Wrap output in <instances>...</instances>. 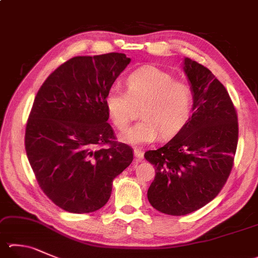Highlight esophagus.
<instances>
[{
	"instance_id": "obj_1",
	"label": "esophagus",
	"mask_w": 258,
	"mask_h": 258,
	"mask_svg": "<svg viewBox=\"0 0 258 258\" xmlns=\"http://www.w3.org/2000/svg\"><path fill=\"white\" fill-rule=\"evenodd\" d=\"M134 157H135V162H140V161H142L144 153L140 149H134Z\"/></svg>"
}]
</instances>
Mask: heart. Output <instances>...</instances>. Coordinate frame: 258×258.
<instances>
[{
  "label": "heart",
  "instance_id": "1",
  "mask_svg": "<svg viewBox=\"0 0 258 258\" xmlns=\"http://www.w3.org/2000/svg\"><path fill=\"white\" fill-rule=\"evenodd\" d=\"M126 92L111 89L105 97V107L111 123L125 130L134 117V105L142 104V119L119 135L121 142L144 145L160 133L169 138L188 121L193 106V92L188 84L175 80L163 70L142 67L126 78Z\"/></svg>",
  "mask_w": 258,
  "mask_h": 258
}]
</instances>
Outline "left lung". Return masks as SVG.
I'll return each instance as SVG.
<instances>
[{"label": "left lung", "instance_id": "obj_1", "mask_svg": "<svg viewBox=\"0 0 258 258\" xmlns=\"http://www.w3.org/2000/svg\"><path fill=\"white\" fill-rule=\"evenodd\" d=\"M182 70L193 92V114L169 142L144 153L156 170L149 202L169 215L194 212L219 194L230 175L238 143L237 113L223 84L188 57Z\"/></svg>", "mask_w": 258, "mask_h": 258}]
</instances>
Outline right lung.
Returning <instances> with one entry per match:
<instances>
[{"label":"right lung","mask_w":258,"mask_h":258,"mask_svg":"<svg viewBox=\"0 0 258 258\" xmlns=\"http://www.w3.org/2000/svg\"><path fill=\"white\" fill-rule=\"evenodd\" d=\"M130 62L123 53L77 56L56 69L35 97L27 157L40 188L68 212L101 209L113 180L133 161L132 149L113 141L105 107L107 92Z\"/></svg>","instance_id":"1"}]
</instances>
